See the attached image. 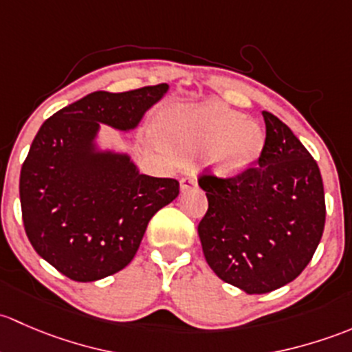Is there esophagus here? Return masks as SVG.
Masks as SVG:
<instances>
[{
	"mask_svg": "<svg viewBox=\"0 0 352 352\" xmlns=\"http://www.w3.org/2000/svg\"><path fill=\"white\" fill-rule=\"evenodd\" d=\"M195 186H198L197 176H195V175L184 176L183 179H181V183H179L181 191H188V190H191V188H195Z\"/></svg>",
	"mask_w": 352,
	"mask_h": 352,
	"instance_id": "esophagus-1",
	"label": "esophagus"
}]
</instances>
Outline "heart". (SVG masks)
I'll list each match as a JSON object with an SVG mask.
<instances>
[{
  "label": "heart",
  "instance_id": "heart-1",
  "mask_svg": "<svg viewBox=\"0 0 352 352\" xmlns=\"http://www.w3.org/2000/svg\"><path fill=\"white\" fill-rule=\"evenodd\" d=\"M155 133L176 155L206 152L210 169L222 177H234L252 168L266 142L256 122L219 103L166 110L155 122Z\"/></svg>",
  "mask_w": 352,
  "mask_h": 352
}]
</instances>
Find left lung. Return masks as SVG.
<instances>
[{
    "label": "left lung",
    "instance_id": "left-lung-1",
    "mask_svg": "<svg viewBox=\"0 0 352 352\" xmlns=\"http://www.w3.org/2000/svg\"><path fill=\"white\" fill-rule=\"evenodd\" d=\"M266 142L252 168L234 177L201 175L208 210L198 223L213 273L249 295L295 280L310 263L325 226L320 169L289 130L263 111Z\"/></svg>",
    "mask_w": 352,
    "mask_h": 352
}]
</instances>
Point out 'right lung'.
Masks as SVG:
<instances>
[{
  "instance_id": "obj_1",
  "label": "right lung",
  "mask_w": 352,
  "mask_h": 352,
  "mask_svg": "<svg viewBox=\"0 0 352 352\" xmlns=\"http://www.w3.org/2000/svg\"><path fill=\"white\" fill-rule=\"evenodd\" d=\"M166 82L95 91L47 118L20 173L21 217L37 254L88 283L123 270L147 223L179 195L171 177L140 175L126 154L100 151V123L132 130L168 93Z\"/></svg>"
}]
</instances>
